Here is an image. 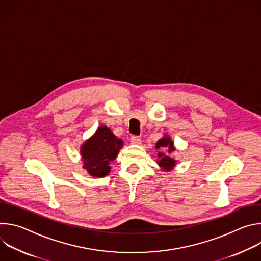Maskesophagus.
Instances as JSON below:
<instances>
[{
	"label": "esophagus",
	"instance_id": "1",
	"mask_svg": "<svg viewBox=\"0 0 261 261\" xmlns=\"http://www.w3.org/2000/svg\"><path fill=\"white\" fill-rule=\"evenodd\" d=\"M130 141H131L132 144H135V145H138V144L141 143V139L138 136H132Z\"/></svg>",
	"mask_w": 261,
	"mask_h": 261
}]
</instances>
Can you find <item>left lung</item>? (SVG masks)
Listing matches in <instances>:
<instances>
[{
    "mask_svg": "<svg viewBox=\"0 0 261 261\" xmlns=\"http://www.w3.org/2000/svg\"><path fill=\"white\" fill-rule=\"evenodd\" d=\"M158 152V159H157V164L160 166V168L163 171H170L172 170L175 165H176V160L170 156L174 151H175V146L174 142L171 140V137L165 134L162 138H160L156 142L155 146ZM166 150V152H163L162 150Z\"/></svg>",
    "mask_w": 261,
    "mask_h": 261,
    "instance_id": "8db88e82",
    "label": "left lung"
}]
</instances>
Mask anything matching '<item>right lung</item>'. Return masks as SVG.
<instances>
[{
	"mask_svg": "<svg viewBox=\"0 0 261 261\" xmlns=\"http://www.w3.org/2000/svg\"><path fill=\"white\" fill-rule=\"evenodd\" d=\"M124 142L108 127L101 125L96 132L81 145L83 168L93 177H104L110 172L113 162Z\"/></svg>",
	"mask_w": 261,
	"mask_h": 261,
	"instance_id": "add662e5",
	"label": "right lung"
}]
</instances>
